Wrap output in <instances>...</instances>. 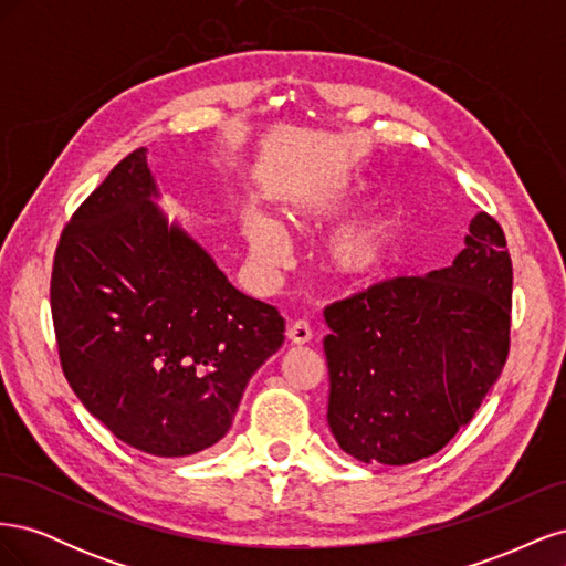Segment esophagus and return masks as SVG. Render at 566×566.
I'll list each match as a JSON object with an SVG mask.
<instances>
[{"instance_id": "obj_1", "label": "esophagus", "mask_w": 566, "mask_h": 566, "mask_svg": "<svg viewBox=\"0 0 566 566\" xmlns=\"http://www.w3.org/2000/svg\"><path fill=\"white\" fill-rule=\"evenodd\" d=\"M312 337H314V331H312V325L306 323V321H293V323H290L287 339L293 342V345H306V342H312Z\"/></svg>"}]
</instances>
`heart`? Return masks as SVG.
I'll use <instances>...</instances> for the list:
<instances>
[{"label": "heart", "mask_w": 566, "mask_h": 566, "mask_svg": "<svg viewBox=\"0 0 566 566\" xmlns=\"http://www.w3.org/2000/svg\"><path fill=\"white\" fill-rule=\"evenodd\" d=\"M364 186L335 179L318 188H297L285 198V212L304 229H321L361 202ZM243 229L264 269L276 271L287 262V238L271 217L248 210ZM401 245V221L389 212H364L342 221L323 245V260L342 281H368L394 260Z\"/></svg>", "instance_id": "heart-1"}]
</instances>
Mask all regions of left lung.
<instances>
[{
  "label": "left lung",
  "instance_id": "obj_1",
  "mask_svg": "<svg viewBox=\"0 0 566 566\" xmlns=\"http://www.w3.org/2000/svg\"><path fill=\"white\" fill-rule=\"evenodd\" d=\"M512 262L491 214L470 221L451 266L325 306L328 424L361 462L434 455L499 382L510 352Z\"/></svg>",
  "mask_w": 566,
  "mask_h": 566
}]
</instances>
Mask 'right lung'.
Returning <instances> with one entry per match:
<instances>
[{
	"instance_id": "1",
	"label": "right lung",
	"mask_w": 566,
	"mask_h": 566,
	"mask_svg": "<svg viewBox=\"0 0 566 566\" xmlns=\"http://www.w3.org/2000/svg\"><path fill=\"white\" fill-rule=\"evenodd\" d=\"M153 198L146 148H136L65 224L51 318L84 408L132 449L184 458L229 432L285 321L235 290Z\"/></svg>"
}]
</instances>
